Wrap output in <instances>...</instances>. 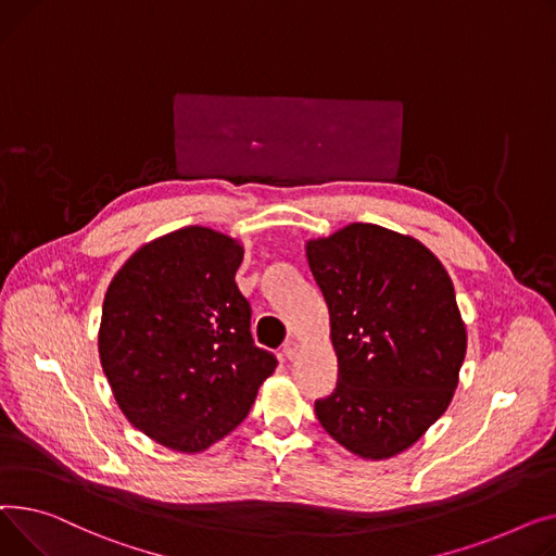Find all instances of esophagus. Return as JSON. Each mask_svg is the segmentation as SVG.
<instances>
[{"label":"esophagus","mask_w":556,"mask_h":556,"mask_svg":"<svg viewBox=\"0 0 556 556\" xmlns=\"http://www.w3.org/2000/svg\"><path fill=\"white\" fill-rule=\"evenodd\" d=\"M299 354V343L296 341H287L285 345H282V356L287 358V362H291L293 356Z\"/></svg>","instance_id":"1"}]
</instances>
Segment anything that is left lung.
<instances>
[{
	"label": "left lung",
	"instance_id": "8db88e82",
	"mask_svg": "<svg viewBox=\"0 0 556 556\" xmlns=\"http://www.w3.org/2000/svg\"><path fill=\"white\" fill-rule=\"evenodd\" d=\"M305 251L339 362L316 417L362 458H393L440 419L458 386L467 330L453 282L421 242L377 224H350Z\"/></svg>",
	"mask_w": 556,
	"mask_h": 556
}]
</instances>
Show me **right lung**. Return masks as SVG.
Segmentation results:
<instances>
[{
    "mask_svg": "<svg viewBox=\"0 0 556 556\" xmlns=\"http://www.w3.org/2000/svg\"><path fill=\"white\" fill-rule=\"evenodd\" d=\"M238 240L186 226L129 255L108 287L98 354L123 415L154 442L200 453L249 415L276 356L251 339Z\"/></svg>",
    "mask_w": 556,
    "mask_h": 556,
    "instance_id": "1",
    "label": "right lung"
}]
</instances>
